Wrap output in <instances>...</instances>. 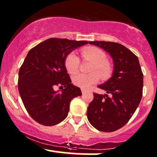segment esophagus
Instances as JSON below:
<instances>
[{
  "label": "esophagus",
  "mask_w": 157,
  "mask_h": 157,
  "mask_svg": "<svg viewBox=\"0 0 157 157\" xmlns=\"http://www.w3.org/2000/svg\"><path fill=\"white\" fill-rule=\"evenodd\" d=\"M81 91H82V94H86V93L89 92V91L88 89H81Z\"/></svg>",
  "instance_id": "34e87169"
}]
</instances>
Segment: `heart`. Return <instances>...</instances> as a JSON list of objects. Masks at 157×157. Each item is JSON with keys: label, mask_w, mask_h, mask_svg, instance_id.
Here are the masks:
<instances>
[{"label": "heart", "mask_w": 157, "mask_h": 157, "mask_svg": "<svg viewBox=\"0 0 157 157\" xmlns=\"http://www.w3.org/2000/svg\"><path fill=\"white\" fill-rule=\"evenodd\" d=\"M82 56L84 58L92 61L93 64L91 66V71H94L89 74H77L72 77V82L75 86L82 89H88L91 85L97 83L98 82L99 76L100 75L102 78H108L112 72L111 65L108 60H106V55L102 50L98 48L89 47L82 49ZM80 65L79 57L75 52H71L66 56L65 59V67L68 72L74 74L77 71ZM94 71H97L96 73Z\"/></svg>", "instance_id": "1"}]
</instances>
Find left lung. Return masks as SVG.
Wrapping results in <instances>:
<instances>
[{"instance_id":"1","label":"left lung","mask_w":157,"mask_h":157,"mask_svg":"<svg viewBox=\"0 0 157 157\" xmlns=\"http://www.w3.org/2000/svg\"><path fill=\"white\" fill-rule=\"evenodd\" d=\"M109 54L113 60L112 76L98 87L105 94H94L87 110L88 120L100 131L112 132L128 122L141 101L143 74L138 57L117 43L89 41Z\"/></svg>"}]
</instances>
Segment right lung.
<instances>
[{
  "label": "right lung",
  "mask_w": 157,
  "mask_h": 157,
  "mask_svg": "<svg viewBox=\"0 0 157 157\" xmlns=\"http://www.w3.org/2000/svg\"><path fill=\"white\" fill-rule=\"evenodd\" d=\"M87 41L50 38L27 54L18 74V91L27 112L41 125L52 126L63 121L71 100L81 90L71 83L65 59ZM55 85L64 89L55 91Z\"/></svg>",
  "instance_id": "right-lung-1"
}]
</instances>
